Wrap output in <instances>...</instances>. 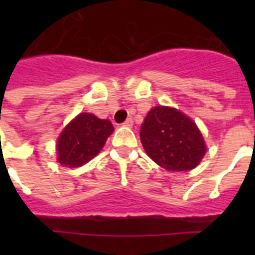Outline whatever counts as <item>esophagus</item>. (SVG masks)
Returning <instances> with one entry per match:
<instances>
[{
    "mask_svg": "<svg viewBox=\"0 0 255 255\" xmlns=\"http://www.w3.org/2000/svg\"><path fill=\"white\" fill-rule=\"evenodd\" d=\"M123 126H124V127H132V126H133V120H132V119H127L123 123Z\"/></svg>",
    "mask_w": 255,
    "mask_h": 255,
    "instance_id": "1",
    "label": "esophagus"
}]
</instances>
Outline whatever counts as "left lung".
Listing matches in <instances>:
<instances>
[{
  "mask_svg": "<svg viewBox=\"0 0 255 255\" xmlns=\"http://www.w3.org/2000/svg\"><path fill=\"white\" fill-rule=\"evenodd\" d=\"M147 155L167 170H190L206 152L201 132L192 120L170 107L152 108L140 129Z\"/></svg>",
  "mask_w": 255,
  "mask_h": 255,
  "instance_id": "8db88e82",
  "label": "left lung"
}]
</instances>
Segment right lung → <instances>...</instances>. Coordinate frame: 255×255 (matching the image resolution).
<instances>
[{"label": "right lung", "mask_w": 255, "mask_h": 255, "mask_svg": "<svg viewBox=\"0 0 255 255\" xmlns=\"http://www.w3.org/2000/svg\"><path fill=\"white\" fill-rule=\"evenodd\" d=\"M114 132L110 120L92 114L78 115L58 139V161L66 167H81L94 159Z\"/></svg>", "instance_id": "1"}]
</instances>
